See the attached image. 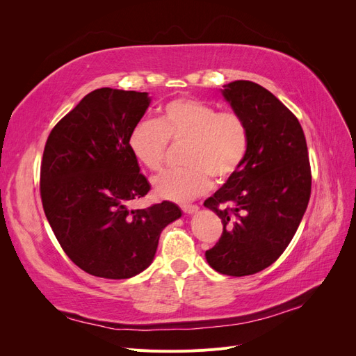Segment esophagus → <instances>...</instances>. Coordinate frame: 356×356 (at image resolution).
Listing matches in <instances>:
<instances>
[{"instance_id": "34e87169", "label": "esophagus", "mask_w": 356, "mask_h": 356, "mask_svg": "<svg viewBox=\"0 0 356 356\" xmlns=\"http://www.w3.org/2000/svg\"><path fill=\"white\" fill-rule=\"evenodd\" d=\"M181 209L186 213L191 215V213H196L199 211V207H196V204H181Z\"/></svg>"}]
</instances>
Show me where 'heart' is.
<instances>
[{
  "mask_svg": "<svg viewBox=\"0 0 356 356\" xmlns=\"http://www.w3.org/2000/svg\"><path fill=\"white\" fill-rule=\"evenodd\" d=\"M168 141L186 143L182 160L187 166L157 177L154 193L166 200L187 202L204 195L212 178L224 182L236 174L245 160L250 135L238 113L181 98L168 102L156 120H139L129 134L127 147L139 165L159 170Z\"/></svg>",
  "mask_w": 356,
  "mask_h": 356,
  "instance_id": "heart-1",
  "label": "heart"
}]
</instances>
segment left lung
Returning <instances> with one entry per match:
<instances>
[{
	"mask_svg": "<svg viewBox=\"0 0 356 356\" xmlns=\"http://www.w3.org/2000/svg\"><path fill=\"white\" fill-rule=\"evenodd\" d=\"M221 95L245 120L250 143L241 168L203 203L224 227L204 257L213 270L246 276L281 257L303 218L312 186L307 144L297 117L263 86L238 80ZM222 202L231 207L220 209Z\"/></svg>",
	"mask_w": 356,
	"mask_h": 356,
	"instance_id": "obj_1",
	"label": "left lung"
}]
</instances>
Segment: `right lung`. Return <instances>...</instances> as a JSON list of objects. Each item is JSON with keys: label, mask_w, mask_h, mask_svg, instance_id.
I'll use <instances>...</instances> for the list:
<instances>
[{"label": "right lung", "mask_w": 356, "mask_h": 356, "mask_svg": "<svg viewBox=\"0 0 356 356\" xmlns=\"http://www.w3.org/2000/svg\"><path fill=\"white\" fill-rule=\"evenodd\" d=\"M147 92L102 88L53 127L42 153V208L62 250L89 275L136 276L153 263L160 233L181 217L175 203H127L149 191L127 147L149 106Z\"/></svg>", "instance_id": "obj_1"}]
</instances>
